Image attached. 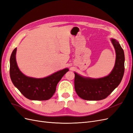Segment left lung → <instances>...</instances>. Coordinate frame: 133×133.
Returning <instances> with one entry per match:
<instances>
[{
    "instance_id": "left-lung-1",
    "label": "left lung",
    "mask_w": 133,
    "mask_h": 133,
    "mask_svg": "<svg viewBox=\"0 0 133 133\" xmlns=\"http://www.w3.org/2000/svg\"><path fill=\"white\" fill-rule=\"evenodd\" d=\"M116 52V60L111 73L102 78H84L75 73L74 87L80 98L87 100H100L109 95L121 82L124 73V53L119 42L111 39Z\"/></svg>"
}]
</instances>
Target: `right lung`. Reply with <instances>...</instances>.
<instances>
[{"label":"right lung","mask_w":133,"mask_h":133,"mask_svg":"<svg viewBox=\"0 0 133 133\" xmlns=\"http://www.w3.org/2000/svg\"><path fill=\"white\" fill-rule=\"evenodd\" d=\"M16 51L17 48H15L10 58V75L14 86L28 99L46 100L51 98L58 83L69 69L66 68L44 78L28 77L19 69L15 59Z\"/></svg>","instance_id":"obj_1"}]
</instances>
